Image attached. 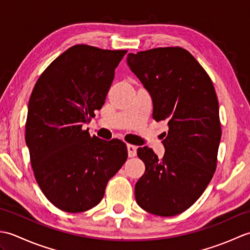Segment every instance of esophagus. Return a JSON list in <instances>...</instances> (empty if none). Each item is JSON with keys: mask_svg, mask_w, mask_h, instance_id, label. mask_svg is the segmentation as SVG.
<instances>
[{"mask_svg": "<svg viewBox=\"0 0 250 250\" xmlns=\"http://www.w3.org/2000/svg\"><path fill=\"white\" fill-rule=\"evenodd\" d=\"M126 148H128V155L130 158H133L136 156V149H137L136 146L129 144L128 146H126Z\"/></svg>", "mask_w": 250, "mask_h": 250, "instance_id": "1", "label": "esophagus"}]
</instances>
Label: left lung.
Here are the masks:
<instances>
[{
	"label": "left lung",
	"instance_id": "left-lung-1",
	"mask_svg": "<svg viewBox=\"0 0 250 250\" xmlns=\"http://www.w3.org/2000/svg\"><path fill=\"white\" fill-rule=\"evenodd\" d=\"M126 63L150 94L153 119L168 125L161 160L150 148L137 149L145 173L135 185L136 202L153 215H178L200 198L215 173L221 139L215 88L180 47L129 54Z\"/></svg>",
	"mask_w": 250,
	"mask_h": 250
}]
</instances>
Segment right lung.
Wrapping results in <instances>:
<instances>
[{
    "label": "right lung",
    "mask_w": 250,
    "mask_h": 250,
    "mask_svg": "<svg viewBox=\"0 0 250 250\" xmlns=\"http://www.w3.org/2000/svg\"><path fill=\"white\" fill-rule=\"evenodd\" d=\"M125 54L73 46L50 63L32 91L25 124L31 166L41 190L61 210L82 213L98 205L128 158L124 142L83 130L103 106Z\"/></svg>",
    "instance_id": "right-lung-1"
}]
</instances>
